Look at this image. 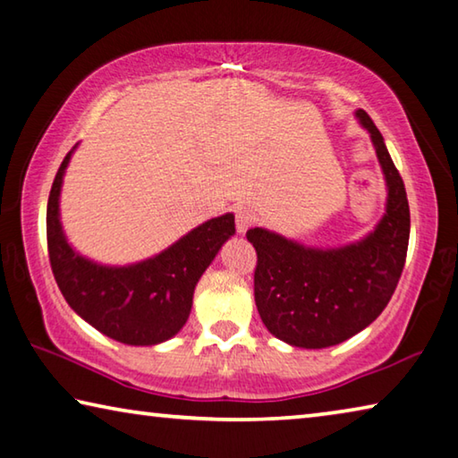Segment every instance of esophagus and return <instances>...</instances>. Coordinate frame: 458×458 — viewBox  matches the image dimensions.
<instances>
[{"mask_svg":"<svg viewBox=\"0 0 458 458\" xmlns=\"http://www.w3.org/2000/svg\"><path fill=\"white\" fill-rule=\"evenodd\" d=\"M256 221V215L250 208H237V216H235V227H237V233H245L247 229L251 227V223Z\"/></svg>","mask_w":458,"mask_h":458,"instance_id":"34e87169","label":"esophagus"}]
</instances>
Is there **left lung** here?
I'll list each match as a JSON object with an SVG mask.
<instances>
[{
	"label": "left lung",
	"mask_w": 458,
	"mask_h": 458,
	"mask_svg": "<svg viewBox=\"0 0 458 458\" xmlns=\"http://www.w3.org/2000/svg\"><path fill=\"white\" fill-rule=\"evenodd\" d=\"M355 117L369 133L386 178V213L373 231L339 247L304 245L264 227L247 231L258 251V312L267 331L292 347L325 349L361 333L387 306L406 261L403 180L371 117L363 109Z\"/></svg>",
	"instance_id": "left-lung-1"
}]
</instances>
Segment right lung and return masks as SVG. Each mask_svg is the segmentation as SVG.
I'll return each mask as SVG.
<instances>
[{"mask_svg":"<svg viewBox=\"0 0 458 458\" xmlns=\"http://www.w3.org/2000/svg\"><path fill=\"white\" fill-rule=\"evenodd\" d=\"M74 149L60 164L47 207L48 256L60 292L82 320L109 339L133 347L172 339L189 320L200 276L235 235L233 213L205 221L144 261L99 264L74 250L60 223V191Z\"/></svg>","mask_w":458,"mask_h":458,"instance_id":"1","label":"right lung"}]
</instances>
